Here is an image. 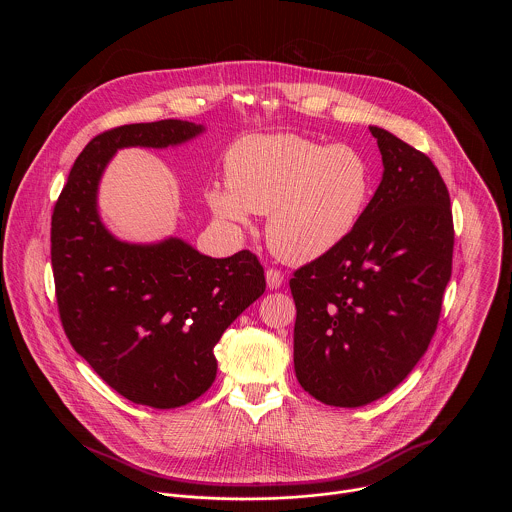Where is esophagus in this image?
<instances>
[{
    "instance_id": "esophagus-1",
    "label": "esophagus",
    "mask_w": 512,
    "mask_h": 512,
    "mask_svg": "<svg viewBox=\"0 0 512 512\" xmlns=\"http://www.w3.org/2000/svg\"><path fill=\"white\" fill-rule=\"evenodd\" d=\"M266 284L270 290H280L284 284V274L276 268H268L266 270Z\"/></svg>"
}]
</instances>
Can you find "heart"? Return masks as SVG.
<instances>
[{"instance_id": "obj_1", "label": "heart", "mask_w": 512, "mask_h": 512, "mask_svg": "<svg viewBox=\"0 0 512 512\" xmlns=\"http://www.w3.org/2000/svg\"><path fill=\"white\" fill-rule=\"evenodd\" d=\"M228 185L215 183V217L244 226L268 213L270 248L288 262H311L341 246L365 217L374 177L365 155L299 136H248L226 153Z\"/></svg>"}]
</instances>
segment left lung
Returning a JSON list of instances; mask_svg holds the SVG:
<instances>
[{
	"label": "left lung",
	"instance_id": "1",
	"mask_svg": "<svg viewBox=\"0 0 512 512\" xmlns=\"http://www.w3.org/2000/svg\"><path fill=\"white\" fill-rule=\"evenodd\" d=\"M382 181L355 232L293 272V366L323 404L359 408L424 357L451 278L449 193L432 159L370 126Z\"/></svg>",
	"mask_w": 512,
	"mask_h": 512
}]
</instances>
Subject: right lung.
<instances>
[{
	"label": "right lung",
	"instance_id": "right-lung-1",
	"mask_svg": "<svg viewBox=\"0 0 512 512\" xmlns=\"http://www.w3.org/2000/svg\"><path fill=\"white\" fill-rule=\"evenodd\" d=\"M205 128L183 120L130 124L76 157L51 220L59 315L74 351L118 394L149 408L185 406L217 376L215 345L264 290L250 250L211 258L181 238L118 240L98 215V183L122 147L185 144Z\"/></svg>",
	"mask_w": 512,
	"mask_h": 512
}]
</instances>
